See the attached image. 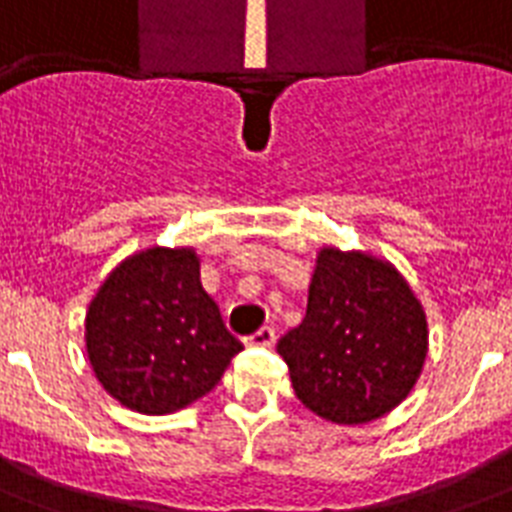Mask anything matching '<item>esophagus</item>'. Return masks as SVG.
Here are the masks:
<instances>
[{
	"label": "esophagus",
	"instance_id": "1",
	"mask_svg": "<svg viewBox=\"0 0 512 512\" xmlns=\"http://www.w3.org/2000/svg\"><path fill=\"white\" fill-rule=\"evenodd\" d=\"M273 342H276V332H273L271 327H263L249 337L247 345H252V348H271Z\"/></svg>",
	"mask_w": 512,
	"mask_h": 512
}]
</instances>
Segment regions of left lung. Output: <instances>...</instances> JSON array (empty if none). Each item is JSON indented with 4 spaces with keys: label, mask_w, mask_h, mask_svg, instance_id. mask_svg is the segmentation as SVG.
Segmentation results:
<instances>
[{
    "label": "left lung",
    "mask_w": 512,
    "mask_h": 512,
    "mask_svg": "<svg viewBox=\"0 0 512 512\" xmlns=\"http://www.w3.org/2000/svg\"><path fill=\"white\" fill-rule=\"evenodd\" d=\"M425 308L396 265L364 249L316 252L303 324L279 340L295 396L337 425L393 412L428 358Z\"/></svg>",
    "instance_id": "1"
}]
</instances>
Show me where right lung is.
<instances>
[{
    "label": "right lung",
    "mask_w": 512,
    "mask_h": 512,
    "mask_svg": "<svg viewBox=\"0 0 512 512\" xmlns=\"http://www.w3.org/2000/svg\"><path fill=\"white\" fill-rule=\"evenodd\" d=\"M84 348L108 396L172 414L215 388L241 342L201 287L193 247H146L108 273L84 313Z\"/></svg>",
    "instance_id": "right-lung-1"
}]
</instances>
